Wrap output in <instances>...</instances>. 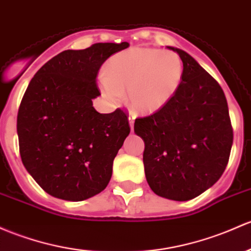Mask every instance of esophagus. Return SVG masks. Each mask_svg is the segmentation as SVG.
I'll use <instances>...</instances> for the list:
<instances>
[{
	"label": "esophagus",
	"instance_id": "1",
	"mask_svg": "<svg viewBox=\"0 0 251 251\" xmlns=\"http://www.w3.org/2000/svg\"><path fill=\"white\" fill-rule=\"evenodd\" d=\"M134 119H136V114L132 112H130V114H128V121H130V126H131V130L133 128V124H134Z\"/></svg>",
	"mask_w": 251,
	"mask_h": 251
}]
</instances>
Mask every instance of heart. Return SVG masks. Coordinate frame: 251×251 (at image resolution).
Listing matches in <instances>:
<instances>
[{
	"label": "heart",
	"mask_w": 251,
	"mask_h": 251,
	"mask_svg": "<svg viewBox=\"0 0 251 251\" xmlns=\"http://www.w3.org/2000/svg\"><path fill=\"white\" fill-rule=\"evenodd\" d=\"M184 75L183 61L172 51L134 47L119 51L108 62V75L101 77L105 96L113 102L128 99L134 109L154 112L178 91Z\"/></svg>",
	"instance_id": "heart-1"
}]
</instances>
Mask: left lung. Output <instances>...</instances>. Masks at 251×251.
<instances>
[{"label": "left lung", "instance_id": "obj_1", "mask_svg": "<svg viewBox=\"0 0 251 251\" xmlns=\"http://www.w3.org/2000/svg\"><path fill=\"white\" fill-rule=\"evenodd\" d=\"M180 56L184 75L176 95L134 120L146 144L144 171L150 189L165 199L189 201L214 185L227 166L233 130L223 89L194 57Z\"/></svg>", "mask_w": 251, "mask_h": 251}]
</instances>
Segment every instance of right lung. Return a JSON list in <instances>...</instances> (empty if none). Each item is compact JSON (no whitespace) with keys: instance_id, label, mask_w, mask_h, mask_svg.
<instances>
[{"instance_id":"1","label":"right lung","mask_w":251,"mask_h":251,"mask_svg":"<svg viewBox=\"0 0 251 251\" xmlns=\"http://www.w3.org/2000/svg\"><path fill=\"white\" fill-rule=\"evenodd\" d=\"M127 42L95 43L65 50L42 66L24 94L17 131L21 161L39 186L66 201H83L103 191L113 161L130 133L127 113L101 114L100 67Z\"/></svg>"}]
</instances>
